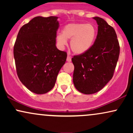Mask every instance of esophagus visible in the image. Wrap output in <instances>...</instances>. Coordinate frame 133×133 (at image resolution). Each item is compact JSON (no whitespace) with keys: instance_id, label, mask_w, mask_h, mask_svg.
I'll return each instance as SVG.
<instances>
[{"instance_id":"1","label":"esophagus","mask_w":133,"mask_h":133,"mask_svg":"<svg viewBox=\"0 0 133 133\" xmlns=\"http://www.w3.org/2000/svg\"><path fill=\"white\" fill-rule=\"evenodd\" d=\"M67 61H68V62H71V57H70L69 56H68V57H67Z\"/></svg>"}]
</instances>
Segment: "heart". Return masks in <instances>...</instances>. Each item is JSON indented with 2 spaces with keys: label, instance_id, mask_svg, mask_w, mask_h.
<instances>
[{
  "label": "heart",
  "instance_id": "b5f03b06",
  "mask_svg": "<svg viewBox=\"0 0 133 133\" xmlns=\"http://www.w3.org/2000/svg\"><path fill=\"white\" fill-rule=\"evenodd\" d=\"M97 29L92 24L70 23L62 29L61 34L57 35L56 41L61 47L67 45L70 41L72 51L77 55L83 54L89 51L97 37Z\"/></svg>",
  "mask_w": 133,
  "mask_h": 133
}]
</instances>
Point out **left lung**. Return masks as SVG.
I'll return each mask as SVG.
<instances>
[{
	"mask_svg": "<svg viewBox=\"0 0 133 133\" xmlns=\"http://www.w3.org/2000/svg\"><path fill=\"white\" fill-rule=\"evenodd\" d=\"M98 25L97 37L91 49L74 56L73 82L79 92L91 94L99 91L112 79L119 56L115 30L102 18L95 17Z\"/></svg>",
	"mask_w": 133,
	"mask_h": 133,
	"instance_id": "1",
	"label": "left lung"
}]
</instances>
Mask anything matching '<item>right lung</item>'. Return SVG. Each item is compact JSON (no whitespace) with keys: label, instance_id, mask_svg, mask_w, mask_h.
<instances>
[{"label":"right lung","instance_id":"add662e5","mask_svg":"<svg viewBox=\"0 0 133 133\" xmlns=\"http://www.w3.org/2000/svg\"><path fill=\"white\" fill-rule=\"evenodd\" d=\"M58 17L37 16L21 27L14 47L17 76L31 92L45 94L54 88L67 53L56 47Z\"/></svg>","mask_w":133,"mask_h":133}]
</instances>
